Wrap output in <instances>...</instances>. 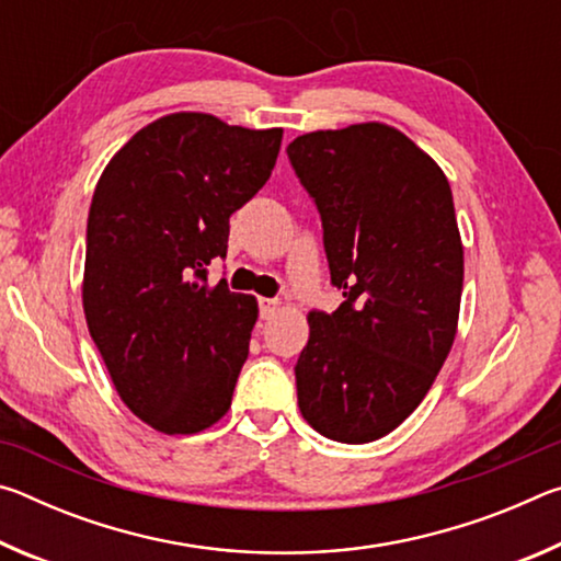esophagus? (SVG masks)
I'll list each match as a JSON object with an SVG mask.
<instances>
[{
	"instance_id": "1",
	"label": "esophagus",
	"mask_w": 561,
	"mask_h": 561,
	"mask_svg": "<svg viewBox=\"0 0 561 561\" xmlns=\"http://www.w3.org/2000/svg\"><path fill=\"white\" fill-rule=\"evenodd\" d=\"M282 307L279 299H260V317L262 319H274Z\"/></svg>"
}]
</instances>
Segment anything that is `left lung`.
<instances>
[{
  "instance_id": "obj_1",
  "label": "left lung",
  "mask_w": 561,
  "mask_h": 561,
  "mask_svg": "<svg viewBox=\"0 0 561 561\" xmlns=\"http://www.w3.org/2000/svg\"><path fill=\"white\" fill-rule=\"evenodd\" d=\"M289 160L314 197L334 314L309 311L297 360L299 411L339 443H371L411 415L450 354L462 240L440 165L386 123L294 138Z\"/></svg>"
}]
</instances>
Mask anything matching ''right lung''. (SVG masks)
<instances>
[{"label":"right lung","mask_w":561,"mask_h":561,"mask_svg":"<svg viewBox=\"0 0 561 561\" xmlns=\"http://www.w3.org/2000/svg\"><path fill=\"white\" fill-rule=\"evenodd\" d=\"M279 146L282 128L168 113L93 190L83 314L121 401L158 433H201L230 411L260 309L207 282V264L227 254L230 215L267 183Z\"/></svg>","instance_id":"right-lung-1"}]
</instances>
